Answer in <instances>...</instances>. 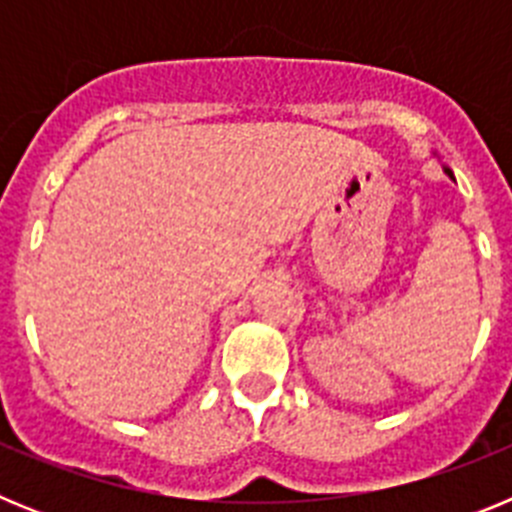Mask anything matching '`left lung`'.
<instances>
[{
  "label": "left lung",
  "instance_id": "1",
  "mask_svg": "<svg viewBox=\"0 0 512 512\" xmlns=\"http://www.w3.org/2000/svg\"><path fill=\"white\" fill-rule=\"evenodd\" d=\"M443 171H446V174H449V179H454V171H451L449 166H443ZM454 182H456V179H454Z\"/></svg>",
  "mask_w": 512,
  "mask_h": 512
}]
</instances>
